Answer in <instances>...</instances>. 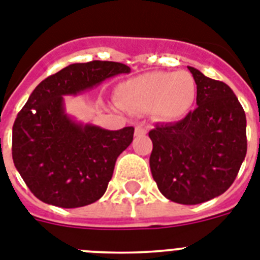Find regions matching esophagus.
Wrapping results in <instances>:
<instances>
[{
  "label": "esophagus",
  "mask_w": 260,
  "mask_h": 260,
  "mask_svg": "<svg viewBox=\"0 0 260 260\" xmlns=\"http://www.w3.org/2000/svg\"><path fill=\"white\" fill-rule=\"evenodd\" d=\"M145 134H147L145 126L136 125V128H135V135H136V136H143V135H145Z\"/></svg>",
  "instance_id": "1"
}]
</instances>
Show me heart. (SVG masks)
Here are the masks:
<instances>
[{"instance_id": "1", "label": "heart", "mask_w": 260, "mask_h": 260, "mask_svg": "<svg viewBox=\"0 0 260 260\" xmlns=\"http://www.w3.org/2000/svg\"><path fill=\"white\" fill-rule=\"evenodd\" d=\"M197 98V84L186 71H153L120 83L117 106L131 112L152 110L162 121H174L191 110Z\"/></svg>"}]
</instances>
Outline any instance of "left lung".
Masks as SVG:
<instances>
[{
  "label": "left lung",
  "mask_w": 260,
  "mask_h": 260,
  "mask_svg": "<svg viewBox=\"0 0 260 260\" xmlns=\"http://www.w3.org/2000/svg\"><path fill=\"white\" fill-rule=\"evenodd\" d=\"M197 84V108L177 123L157 124L150 172L168 200L197 205L234 182L247 152L246 115L233 89L187 67Z\"/></svg>",
  "instance_id": "left-lung-1"
}]
</instances>
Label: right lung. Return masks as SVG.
<instances>
[{"instance_id": "obj_1", "label": "right lung", "mask_w": 260, "mask_h": 260, "mask_svg": "<svg viewBox=\"0 0 260 260\" xmlns=\"http://www.w3.org/2000/svg\"><path fill=\"white\" fill-rule=\"evenodd\" d=\"M131 69L123 63H74L39 83L13 125V161L38 200L64 209L93 204L107 190L119 154L134 140V126L119 131L76 123L64 112V95H76Z\"/></svg>"}]
</instances>
